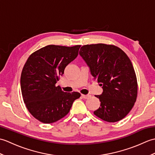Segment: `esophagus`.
Wrapping results in <instances>:
<instances>
[{
    "label": "esophagus",
    "instance_id": "1",
    "mask_svg": "<svg viewBox=\"0 0 155 155\" xmlns=\"http://www.w3.org/2000/svg\"><path fill=\"white\" fill-rule=\"evenodd\" d=\"M91 96L89 94H82V97L83 98H85V99H87V98H89Z\"/></svg>",
    "mask_w": 155,
    "mask_h": 155
}]
</instances>
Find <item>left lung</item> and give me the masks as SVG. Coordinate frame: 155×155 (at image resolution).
I'll use <instances>...</instances> for the list:
<instances>
[{"instance_id": "left-lung-1", "label": "left lung", "mask_w": 155, "mask_h": 155, "mask_svg": "<svg viewBox=\"0 0 155 155\" xmlns=\"http://www.w3.org/2000/svg\"><path fill=\"white\" fill-rule=\"evenodd\" d=\"M79 54L103 87V93L95 96L101 105L94 114L109 123L123 119L137 97V77L130 58L116 46L102 43L84 45Z\"/></svg>"}]
</instances>
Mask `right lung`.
Here are the masks:
<instances>
[{
  "instance_id": "1",
  "label": "right lung",
  "mask_w": 155,
  "mask_h": 155,
  "mask_svg": "<svg viewBox=\"0 0 155 155\" xmlns=\"http://www.w3.org/2000/svg\"><path fill=\"white\" fill-rule=\"evenodd\" d=\"M81 45H48L34 52L22 68L21 87L28 110L43 123L57 122L67 115L78 92L65 93L56 86L65 67L78 56Z\"/></svg>"
}]
</instances>
